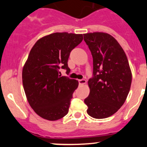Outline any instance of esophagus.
<instances>
[{
	"mask_svg": "<svg viewBox=\"0 0 147 147\" xmlns=\"http://www.w3.org/2000/svg\"><path fill=\"white\" fill-rule=\"evenodd\" d=\"M78 82H79V84H80V85H83V84H86L87 81H86V80L82 79V80H78Z\"/></svg>",
	"mask_w": 147,
	"mask_h": 147,
	"instance_id": "1",
	"label": "esophagus"
}]
</instances>
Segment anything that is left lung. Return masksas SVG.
Returning <instances> with one entry per match:
<instances>
[{
    "instance_id": "left-lung-1",
    "label": "left lung",
    "mask_w": 147,
    "mask_h": 147,
    "mask_svg": "<svg viewBox=\"0 0 147 147\" xmlns=\"http://www.w3.org/2000/svg\"><path fill=\"white\" fill-rule=\"evenodd\" d=\"M93 57V78L88 80L90 94L84 100L87 112L95 119L109 117L125 102L131 84V71L119 42L108 33L84 34Z\"/></svg>"
}]
</instances>
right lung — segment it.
<instances>
[{
    "instance_id": "add662e5",
    "label": "right lung",
    "mask_w": 147,
    "mask_h": 147,
    "mask_svg": "<svg viewBox=\"0 0 147 147\" xmlns=\"http://www.w3.org/2000/svg\"><path fill=\"white\" fill-rule=\"evenodd\" d=\"M82 40V34L55 32L40 38L31 49L23 68V85L28 103L40 117L55 121L68 113L78 81L61 77L59 69L69 72V53Z\"/></svg>"
}]
</instances>
